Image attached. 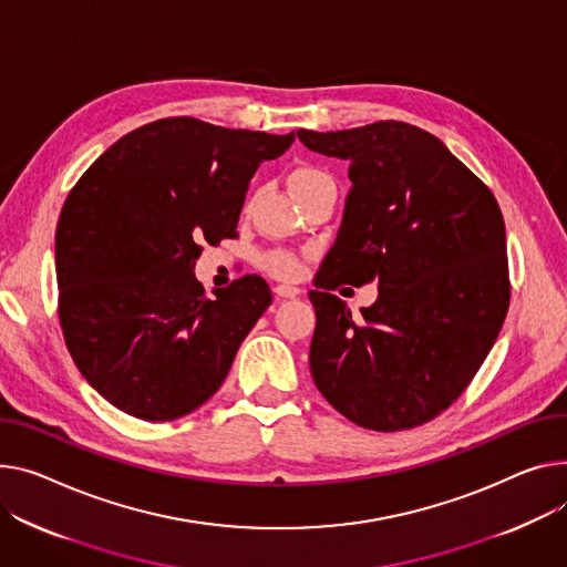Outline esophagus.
<instances>
[{"label":"esophagus","instance_id":"1","mask_svg":"<svg viewBox=\"0 0 567 567\" xmlns=\"http://www.w3.org/2000/svg\"><path fill=\"white\" fill-rule=\"evenodd\" d=\"M276 293H278L280 298H296V296L300 293V289H298V287H291V285H278V287H276Z\"/></svg>","mask_w":567,"mask_h":567}]
</instances>
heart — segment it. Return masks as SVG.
I'll return each mask as SVG.
<instances>
[{
	"instance_id": "heart-1",
	"label": "heart",
	"mask_w": 567,
	"mask_h": 567,
	"mask_svg": "<svg viewBox=\"0 0 567 567\" xmlns=\"http://www.w3.org/2000/svg\"><path fill=\"white\" fill-rule=\"evenodd\" d=\"M315 175H321V173H317V171H312V168H303V171L296 173L293 182L306 179V177H315ZM267 269H269L274 276L282 278V280H293V278L300 276V261H298L293 255H289V252H276V255H269V257H267Z\"/></svg>"
}]
</instances>
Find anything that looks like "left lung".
Here are the masks:
<instances>
[{"label":"left lung","instance_id":"left-lung-1","mask_svg":"<svg viewBox=\"0 0 567 567\" xmlns=\"http://www.w3.org/2000/svg\"><path fill=\"white\" fill-rule=\"evenodd\" d=\"M296 136L349 162L351 192L310 303V371L326 401L371 431L414 429L456 401L508 310L502 209L433 134L399 121ZM380 282L361 317L323 292Z\"/></svg>","mask_w":567,"mask_h":567}]
</instances>
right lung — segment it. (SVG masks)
I'll use <instances>...</instances> for the list:
<instances>
[{
  "mask_svg": "<svg viewBox=\"0 0 567 567\" xmlns=\"http://www.w3.org/2000/svg\"><path fill=\"white\" fill-rule=\"evenodd\" d=\"M293 138L164 118L118 138L74 184L54 241L59 319L111 405L171 422L220 388L271 289L246 276L207 298L200 244L237 235L255 171Z\"/></svg>",
  "mask_w": 567,
  "mask_h": 567,
  "instance_id": "add662e5",
  "label": "right lung"
}]
</instances>
